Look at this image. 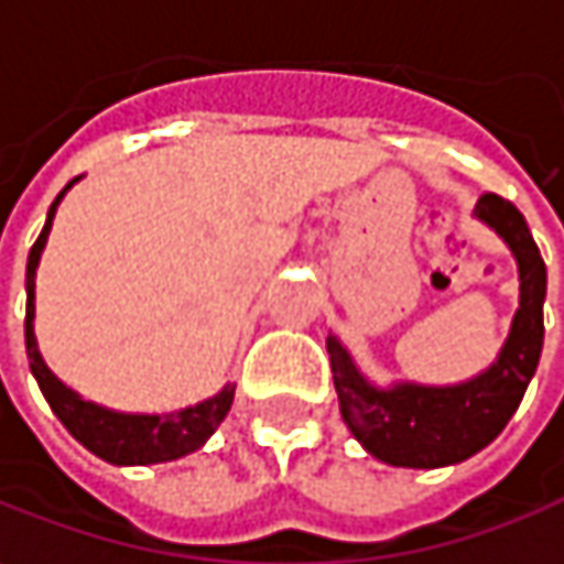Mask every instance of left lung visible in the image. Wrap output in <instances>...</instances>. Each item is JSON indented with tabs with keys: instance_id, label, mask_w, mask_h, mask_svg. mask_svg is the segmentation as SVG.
<instances>
[{
	"instance_id": "8db88e82",
	"label": "left lung",
	"mask_w": 564,
	"mask_h": 564,
	"mask_svg": "<svg viewBox=\"0 0 564 564\" xmlns=\"http://www.w3.org/2000/svg\"><path fill=\"white\" fill-rule=\"evenodd\" d=\"M474 214L508 242L521 278V306L514 312L502 354L486 372L442 388L413 381L376 388L356 369L344 344L328 337L340 416L356 442L391 467L432 470L482 452L514 416L543 354L546 264L527 230L524 214L492 192L479 198Z\"/></svg>"
}]
</instances>
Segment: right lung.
I'll use <instances>...</instances> for the list:
<instances>
[{"instance_id":"add662e5","label":"right lung","mask_w":564,"mask_h":564,"mask_svg":"<svg viewBox=\"0 0 564 564\" xmlns=\"http://www.w3.org/2000/svg\"><path fill=\"white\" fill-rule=\"evenodd\" d=\"M78 183V176L62 188L56 202L50 205L46 224L40 230L37 242L31 246L28 256V315H24V340H28V359H31V372L37 379L43 398L50 401L53 413L62 420V426L68 429L87 452L110 460V464H163V460H176L185 454L198 452L214 429L224 423V416L230 413L234 404V384H227L224 391H217L214 398L202 401L195 406H185L176 413H116L107 406L85 401L82 394H75L72 388H65L43 362L37 350V337H34V278H37L40 252L46 246V236L53 227V217L59 208L62 195Z\"/></svg>"}]
</instances>
